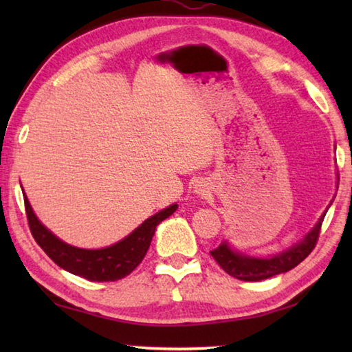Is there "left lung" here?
<instances>
[{"mask_svg": "<svg viewBox=\"0 0 352 352\" xmlns=\"http://www.w3.org/2000/svg\"><path fill=\"white\" fill-rule=\"evenodd\" d=\"M331 205L332 201L329 206ZM329 206L326 208L323 216L318 219L317 225L305 236V239L298 242L296 245L290 247L289 250H285V252L272 256V258L264 259L241 254L234 252V250H231L226 242H222L216 250H212L210 253L228 275L236 279H241V281H262V279L272 278L279 275V273H285L305 261L311 254L315 245H317L321 223H323Z\"/></svg>", "mask_w": 352, "mask_h": 352, "instance_id": "8db88e82", "label": "left lung"}]
</instances>
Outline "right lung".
<instances>
[{"label":"right lung","instance_id":"add662e5","mask_svg":"<svg viewBox=\"0 0 352 352\" xmlns=\"http://www.w3.org/2000/svg\"><path fill=\"white\" fill-rule=\"evenodd\" d=\"M23 197H25L29 228L41 250L63 270L94 283L118 281L130 275L144 259L158 223L174 214L178 208L177 205H170L166 210L153 214L115 245L100 250H85L68 245L52 234L46 226L40 223L26 194Z\"/></svg>","mask_w":352,"mask_h":352}]
</instances>
